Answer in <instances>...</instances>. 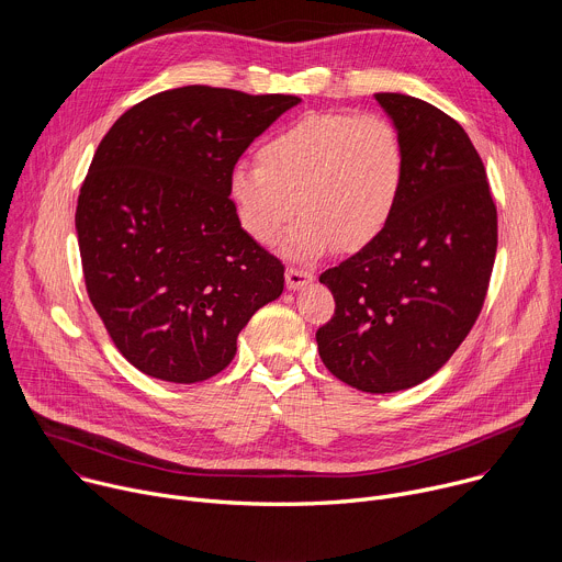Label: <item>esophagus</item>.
<instances>
[{"label": "esophagus", "instance_id": "esophagus-1", "mask_svg": "<svg viewBox=\"0 0 562 562\" xmlns=\"http://www.w3.org/2000/svg\"><path fill=\"white\" fill-rule=\"evenodd\" d=\"M284 278H286V286H289V289H302V286H306V284L313 280V273H308V271H304V269L289 267Z\"/></svg>", "mask_w": 562, "mask_h": 562}]
</instances>
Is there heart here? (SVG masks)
<instances>
[{
	"instance_id": "b5f03b06",
	"label": "heart",
	"mask_w": 562,
	"mask_h": 562,
	"mask_svg": "<svg viewBox=\"0 0 562 562\" xmlns=\"http://www.w3.org/2000/svg\"><path fill=\"white\" fill-rule=\"evenodd\" d=\"M256 162L228 176L237 217L254 239L273 245L297 202L304 215L289 249L302 258L371 245L395 215L407 178L403 135L380 113L302 115L258 148Z\"/></svg>"
}]
</instances>
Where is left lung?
Instances as JSON below:
<instances>
[{"label": "left lung", "instance_id": "1", "mask_svg": "<svg viewBox=\"0 0 562 562\" xmlns=\"http://www.w3.org/2000/svg\"><path fill=\"white\" fill-rule=\"evenodd\" d=\"M375 100L405 142L403 198L378 239L319 276L336 313L315 340L338 380L393 393L431 378L475 325L498 213L483 159L453 117L403 93Z\"/></svg>", "mask_w": 562, "mask_h": 562}]
</instances>
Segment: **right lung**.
Masks as SVG:
<instances>
[{"mask_svg":"<svg viewBox=\"0 0 562 562\" xmlns=\"http://www.w3.org/2000/svg\"><path fill=\"white\" fill-rule=\"evenodd\" d=\"M295 95L182 87L128 109L100 142L75 228L91 304L142 373H220L251 315L280 297L284 265L228 198L239 155Z\"/></svg>","mask_w":562,"mask_h":562,"instance_id":"right-lung-1","label":"right lung"}]
</instances>
